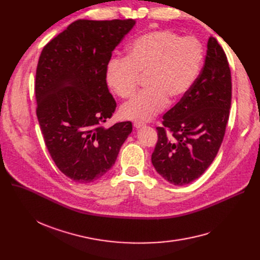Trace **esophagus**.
Instances as JSON below:
<instances>
[{
  "label": "esophagus",
  "instance_id": "obj_1",
  "mask_svg": "<svg viewBox=\"0 0 260 260\" xmlns=\"http://www.w3.org/2000/svg\"><path fill=\"white\" fill-rule=\"evenodd\" d=\"M142 126H144V124H143V123H141V122H135L134 123V127L135 128H141Z\"/></svg>",
  "mask_w": 260,
  "mask_h": 260
}]
</instances>
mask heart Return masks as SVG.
I'll return each mask as SVG.
<instances>
[{
    "mask_svg": "<svg viewBox=\"0 0 260 260\" xmlns=\"http://www.w3.org/2000/svg\"><path fill=\"white\" fill-rule=\"evenodd\" d=\"M204 47L195 37H181L172 30H155L136 38L126 58H114L105 71L107 85L118 97L129 99L140 78L144 91L120 109L128 120L151 119L171 103L180 101L192 88L201 71Z\"/></svg>",
    "mask_w": 260,
    "mask_h": 260,
    "instance_id": "1",
    "label": "heart"
}]
</instances>
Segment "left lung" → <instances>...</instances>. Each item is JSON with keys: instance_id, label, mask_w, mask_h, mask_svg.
Here are the masks:
<instances>
[{"instance_id": "1", "label": "left lung", "mask_w": 260, "mask_h": 260, "mask_svg": "<svg viewBox=\"0 0 260 260\" xmlns=\"http://www.w3.org/2000/svg\"><path fill=\"white\" fill-rule=\"evenodd\" d=\"M232 101V78L222 47L209 39L206 62L184 97L163 116L152 154L157 173L175 185L206 172L222 143Z\"/></svg>"}]
</instances>
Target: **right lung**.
Wrapping results in <instances>:
<instances>
[{
    "label": "right lung",
    "mask_w": 260,
    "mask_h": 260,
    "mask_svg": "<svg viewBox=\"0 0 260 260\" xmlns=\"http://www.w3.org/2000/svg\"><path fill=\"white\" fill-rule=\"evenodd\" d=\"M136 21L78 20L40 54L35 92L45 145L58 169L72 180H97L116 162L133 131L131 121L111 127L117 103L105 71L112 52Z\"/></svg>",
    "instance_id": "obj_1"
}]
</instances>
